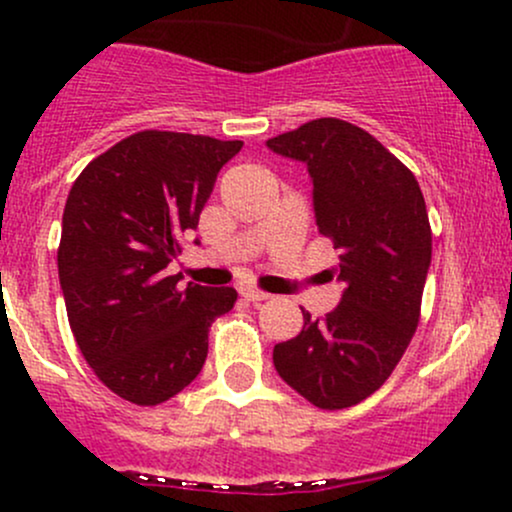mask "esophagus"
<instances>
[{
	"mask_svg": "<svg viewBox=\"0 0 512 512\" xmlns=\"http://www.w3.org/2000/svg\"><path fill=\"white\" fill-rule=\"evenodd\" d=\"M240 296H243L245 301H250V303H262V301H269V293L257 291V289H243V291H240Z\"/></svg>",
	"mask_w": 512,
	"mask_h": 512,
	"instance_id": "esophagus-1",
	"label": "esophagus"
}]
</instances>
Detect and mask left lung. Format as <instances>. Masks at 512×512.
Instances as JSON below:
<instances>
[{"label": "left lung", "instance_id": "left-lung-1", "mask_svg": "<svg viewBox=\"0 0 512 512\" xmlns=\"http://www.w3.org/2000/svg\"><path fill=\"white\" fill-rule=\"evenodd\" d=\"M303 161L322 236L334 243L342 301L322 320L303 310L298 337L274 346V368L320 409H346L392 375L414 337L431 267V223L414 173L366 129L320 117L269 139Z\"/></svg>", "mask_w": 512, "mask_h": 512}]
</instances>
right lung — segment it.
Returning a JSON list of instances; mask_svg holds the SVG:
<instances>
[{"instance_id":"add662e5","label":"right lung","mask_w":512,"mask_h":512,"mask_svg":"<svg viewBox=\"0 0 512 512\" xmlns=\"http://www.w3.org/2000/svg\"><path fill=\"white\" fill-rule=\"evenodd\" d=\"M243 142L144 129L81 170L57 250L69 327L98 380L127 402L178 395L207 361L231 286L187 284L166 267L195 231L219 170Z\"/></svg>"}]
</instances>
